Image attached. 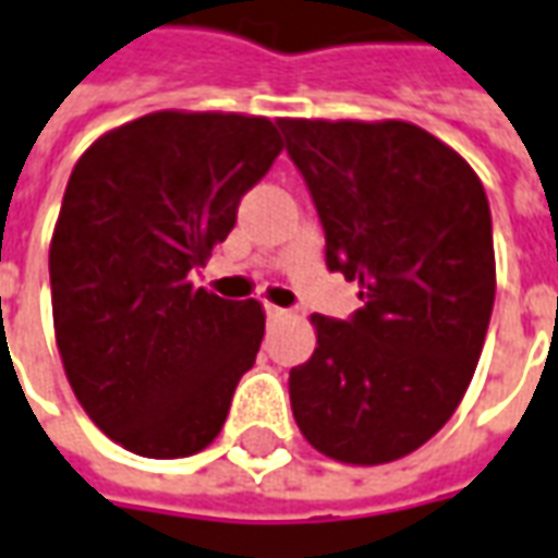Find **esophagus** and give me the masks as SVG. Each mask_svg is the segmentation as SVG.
Here are the masks:
<instances>
[{
    "mask_svg": "<svg viewBox=\"0 0 558 558\" xmlns=\"http://www.w3.org/2000/svg\"><path fill=\"white\" fill-rule=\"evenodd\" d=\"M287 314H290L287 308H278V305L265 302V317H268V320H280V317H287Z\"/></svg>",
    "mask_w": 558,
    "mask_h": 558,
    "instance_id": "esophagus-1",
    "label": "esophagus"
}]
</instances>
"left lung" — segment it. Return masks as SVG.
<instances>
[{"label":"left lung","mask_w":558,"mask_h":558,"mask_svg":"<svg viewBox=\"0 0 558 558\" xmlns=\"http://www.w3.org/2000/svg\"><path fill=\"white\" fill-rule=\"evenodd\" d=\"M327 234V268L357 280L348 320L314 314L290 369L299 430L344 464L415 452L452 418L495 305L486 189L407 121L278 119Z\"/></svg>","instance_id":"8db88e82"}]
</instances>
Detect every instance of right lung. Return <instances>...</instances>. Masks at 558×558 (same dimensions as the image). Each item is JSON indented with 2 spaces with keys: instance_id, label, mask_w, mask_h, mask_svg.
<instances>
[{
  "instance_id": "add662e5",
  "label": "right lung",
  "mask_w": 558,
  "mask_h": 558,
  "mask_svg": "<svg viewBox=\"0 0 558 558\" xmlns=\"http://www.w3.org/2000/svg\"><path fill=\"white\" fill-rule=\"evenodd\" d=\"M283 149L256 116L151 112L72 168L51 238L57 348L78 403L143 458L210 446L265 314L189 283Z\"/></svg>"
}]
</instances>
